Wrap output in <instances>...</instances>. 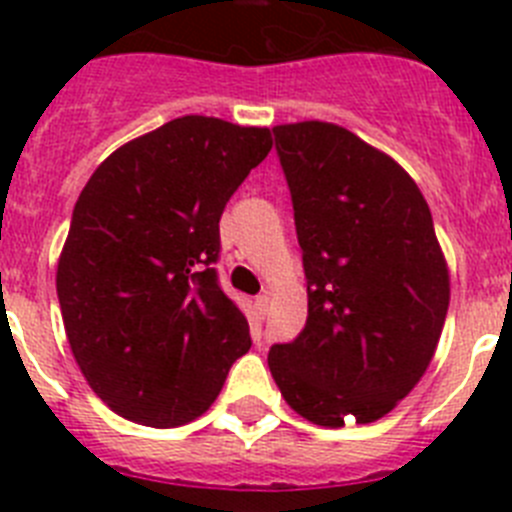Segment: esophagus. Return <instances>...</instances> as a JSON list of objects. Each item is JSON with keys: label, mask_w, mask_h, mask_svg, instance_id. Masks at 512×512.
Masks as SVG:
<instances>
[{"label": "esophagus", "mask_w": 512, "mask_h": 512, "mask_svg": "<svg viewBox=\"0 0 512 512\" xmlns=\"http://www.w3.org/2000/svg\"><path fill=\"white\" fill-rule=\"evenodd\" d=\"M266 310H269V297L259 295V297H256V300H253V312H256V318L264 320L266 318Z\"/></svg>", "instance_id": "esophagus-1"}]
</instances>
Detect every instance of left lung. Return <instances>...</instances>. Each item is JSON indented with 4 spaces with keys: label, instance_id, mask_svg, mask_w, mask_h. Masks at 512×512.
<instances>
[{
    "label": "left lung",
    "instance_id": "8db88e82",
    "mask_svg": "<svg viewBox=\"0 0 512 512\" xmlns=\"http://www.w3.org/2000/svg\"><path fill=\"white\" fill-rule=\"evenodd\" d=\"M295 207L307 323L269 351L271 377L310 423H374L413 390L449 310V269L418 184L333 122L277 125Z\"/></svg>",
    "mask_w": 512,
    "mask_h": 512
}]
</instances>
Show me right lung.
Listing matches in <instances>:
<instances>
[{
  "mask_svg": "<svg viewBox=\"0 0 512 512\" xmlns=\"http://www.w3.org/2000/svg\"><path fill=\"white\" fill-rule=\"evenodd\" d=\"M269 151V128L184 115L117 148L81 189L58 302L76 364L122 418H200L251 348L215 264L220 215Z\"/></svg>",
  "mask_w": 512,
  "mask_h": 512,
  "instance_id": "add662e5",
  "label": "right lung"
}]
</instances>
